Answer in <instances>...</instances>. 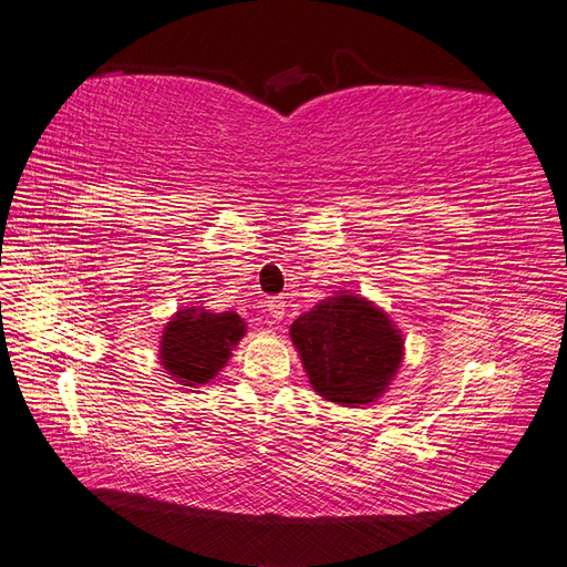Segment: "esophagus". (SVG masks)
<instances>
[{"mask_svg":"<svg viewBox=\"0 0 567 567\" xmlns=\"http://www.w3.org/2000/svg\"><path fill=\"white\" fill-rule=\"evenodd\" d=\"M265 307H268V315L272 317V321H280L285 317V297H270Z\"/></svg>","mask_w":567,"mask_h":567,"instance_id":"1","label":"esophagus"}]
</instances>
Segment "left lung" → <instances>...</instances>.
I'll return each mask as SVG.
<instances>
[{"label": "left lung", "mask_w": 567, "mask_h": 567, "mask_svg": "<svg viewBox=\"0 0 567 567\" xmlns=\"http://www.w3.org/2000/svg\"><path fill=\"white\" fill-rule=\"evenodd\" d=\"M290 336L311 388L343 406L375 402L404 355V339L390 317L351 292H339L299 315Z\"/></svg>", "instance_id": "1"}]
</instances>
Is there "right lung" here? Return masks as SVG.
Instances as JSON below:
<instances>
[{
  "label": "right lung",
  "instance_id": "1",
  "mask_svg": "<svg viewBox=\"0 0 567 567\" xmlns=\"http://www.w3.org/2000/svg\"><path fill=\"white\" fill-rule=\"evenodd\" d=\"M246 321L236 311L212 315L204 307L179 309L165 323L161 339V365L185 388L207 384L216 378L234 346L244 339Z\"/></svg>",
  "mask_w": 567,
  "mask_h": 567
}]
</instances>
